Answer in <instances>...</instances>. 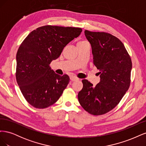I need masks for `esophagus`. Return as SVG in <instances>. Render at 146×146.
<instances>
[{
	"label": "esophagus",
	"mask_w": 146,
	"mask_h": 146,
	"mask_svg": "<svg viewBox=\"0 0 146 146\" xmlns=\"http://www.w3.org/2000/svg\"><path fill=\"white\" fill-rule=\"evenodd\" d=\"M70 80H71V81H76V80H78V78L77 77L75 76H70Z\"/></svg>",
	"instance_id": "esophagus-1"
}]
</instances>
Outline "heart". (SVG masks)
Here are the masks:
<instances>
[{
  "mask_svg": "<svg viewBox=\"0 0 146 146\" xmlns=\"http://www.w3.org/2000/svg\"><path fill=\"white\" fill-rule=\"evenodd\" d=\"M80 42H86V41H80Z\"/></svg>",
  "mask_w": 146,
  "mask_h": 146,
  "instance_id": "b5f03b06",
  "label": "heart"
}]
</instances>
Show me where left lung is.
Returning a JSON list of instances; mask_svg holds the SVG:
<instances>
[{
  "instance_id": "obj_1",
  "label": "left lung",
  "mask_w": 146,
  "mask_h": 146,
  "mask_svg": "<svg viewBox=\"0 0 146 146\" xmlns=\"http://www.w3.org/2000/svg\"><path fill=\"white\" fill-rule=\"evenodd\" d=\"M85 35L91 44L93 63L99 70L100 81L94 86L83 80L78 99L88 113L102 115L115 107L129 90L132 63L124 45L116 36L86 30Z\"/></svg>"
}]
</instances>
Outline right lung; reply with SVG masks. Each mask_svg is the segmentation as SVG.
Masks as SVG:
<instances>
[{"instance_id":"right-lung-1","label":"right lung","mask_w":146,"mask_h":146,"mask_svg":"<svg viewBox=\"0 0 146 146\" xmlns=\"http://www.w3.org/2000/svg\"><path fill=\"white\" fill-rule=\"evenodd\" d=\"M82 31L45 25L32 31L21 43L16 54V81L25 100L35 108H46L55 104L68 85V75L55 74L49 64Z\"/></svg>"}]
</instances>
